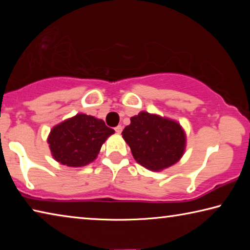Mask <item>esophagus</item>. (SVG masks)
Instances as JSON below:
<instances>
[{"label":"esophagus","mask_w":250,"mask_h":250,"mask_svg":"<svg viewBox=\"0 0 250 250\" xmlns=\"http://www.w3.org/2000/svg\"><path fill=\"white\" fill-rule=\"evenodd\" d=\"M115 131L117 133H121L122 132V125H117L115 128Z\"/></svg>","instance_id":"1"}]
</instances>
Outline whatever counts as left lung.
<instances>
[{"mask_svg": "<svg viewBox=\"0 0 250 250\" xmlns=\"http://www.w3.org/2000/svg\"><path fill=\"white\" fill-rule=\"evenodd\" d=\"M122 131L133 158L151 171L175 164L184 153L185 133L177 122L142 111Z\"/></svg>", "mask_w": 250, "mask_h": 250, "instance_id": "1", "label": "left lung"}]
</instances>
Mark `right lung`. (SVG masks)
Instances as JSON below:
<instances>
[{"label":"right lung","instance_id":"right-lung-1","mask_svg":"<svg viewBox=\"0 0 250 250\" xmlns=\"http://www.w3.org/2000/svg\"><path fill=\"white\" fill-rule=\"evenodd\" d=\"M115 130L103 120L79 113L54 126L48 137L49 149L57 162L67 167H83L98 155L103 143Z\"/></svg>","mask_w":250,"mask_h":250}]
</instances>
